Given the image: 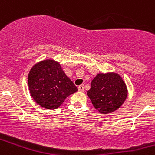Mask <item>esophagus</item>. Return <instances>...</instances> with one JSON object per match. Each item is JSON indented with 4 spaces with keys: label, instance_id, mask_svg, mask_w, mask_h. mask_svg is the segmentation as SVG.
<instances>
[{
    "label": "esophagus",
    "instance_id": "obj_1",
    "mask_svg": "<svg viewBox=\"0 0 155 155\" xmlns=\"http://www.w3.org/2000/svg\"><path fill=\"white\" fill-rule=\"evenodd\" d=\"M78 89H79V91H81V92H84V85H79V87H78Z\"/></svg>",
    "mask_w": 155,
    "mask_h": 155
}]
</instances>
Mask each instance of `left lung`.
<instances>
[{
	"instance_id": "left-lung-1",
	"label": "left lung",
	"mask_w": 155,
	"mask_h": 155,
	"mask_svg": "<svg viewBox=\"0 0 155 155\" xmlns=\"http://www.w3.org/2000/svg\"><path fill=\"white\" fill-rule=\"evenodd\" d=\"M87 94L96 110L101 114H110L124 103L128 91L118 73H98L91 81Z\"/></svg>"
}]
</instances>
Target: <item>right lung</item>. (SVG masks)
Wrapping results in <instances>:
<instances>
[{"instance_id": "1", "label": "right lung", "mask_w": 155, "mask_h": 155, "mask_svg": "<svg viewBox=\"0 0 155 155\" xmlns=\"http://www.w3.org/2000/svg\"><path fill=\"white\" fill-rule=\"evenodd\" d=\"M29 92L35 101L46 109L59 107L78 88L54 60H44L35 64L28 75Z\"/></svg>"}]
</instances>
